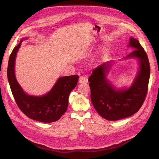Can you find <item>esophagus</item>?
Returning <instances> with one entry per match:
<instances>
[{"mask_svg":"<svg viewBox=\"0 0 159 159\" xmlns=\"http://www.w3.org/2000/svg\"><path fill=\"white\" fill-rule=\"evenodd\" d=\"M88 79L87 77L85 76H80L79 79V82L80 83H84V82H88Z\"/></svg>","mask_w":159,"mask_h":159,"instance_id":"obj_1","label":"esophagus"}]
</instances>
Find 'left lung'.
Masks as SVG:
<instances>
[{
    "mask_svg": "<svg viewBox=\"0 0 159 159\" xmlns=\"http://www.w3.org/2000/svg\"><path fill=\"white\" fill-rule=\"evenodd\" d=\"M129 40V46L135 50L125 58L136 57L139 61V71L131 87L116 89L109 83L105 74L110 68V62L95 68L88 80L91 102L95 110L109 121H117L137 113L145 102L148 91L150 64L147 53L137 40L131 38Z\"/></svg>",
    "mask_w": 159,
    "mask_h": 159,
    "instance_id": "left-lung-1",
    "label": "left lung"
}]
</instances>
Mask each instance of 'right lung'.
I'll return each mask as SVG.
<instances>
[{"label":"right lung","instance_id":"right-lung-1","mask_svg":"<svg viewBox=\"0 0 159 159\" xmlns=\"http://www.w3.org/2000/svg\"><path fill=\"white\" fill-rule=\"evenodd\" d=\"M22 40L13 49L8 60L7 76L16 103L28 117L43 123L54 122L60 119L68 108L71 91L78 84L79 76L60 78L48 93L42 96L27 95L18 84L14 74V64Z\"/></svg>","mask_w":159,"mask_h":159}]
</instances>
